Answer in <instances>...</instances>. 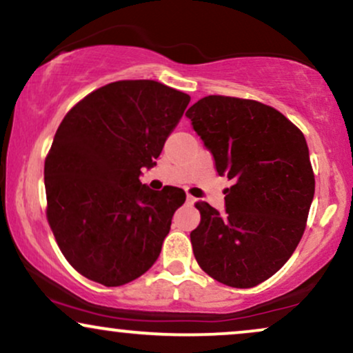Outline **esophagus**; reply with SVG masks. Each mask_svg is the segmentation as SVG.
Instances as JSON below:
<instances>
[{"label": "esophagus", "mask_w": 353, "mask_h": 353, "mask_svg": "<svg viewBox=\"0 0 353 353\" xmlns=\"http://www.w3.org/2000/svg\"><path fill=\"white\" fill-rule=\"evenodd\" d=\"M187 202H189V203H195V202H197V199L192 197L190 194H187Z\"/></svg>", "instance_id": "obj_1"}]
</instances>
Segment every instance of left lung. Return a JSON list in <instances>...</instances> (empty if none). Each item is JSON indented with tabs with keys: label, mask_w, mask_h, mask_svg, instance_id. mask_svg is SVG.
<instances>
[{
	"label": "left lung",
	"mask_w": 353,
	"mask_h": 353,
	"mask_svg": "<svg viewBox=\"0 0 353 353\" xmlns=\"http://www.w3.org/2000/svg\"><path fill=\"white\" fill-rule=\"evenodd\" d=\"M213 154L225 190V213L197 202L194 256L220 283L251 288L288 261L306 228L314 174L305 135L274 107L207 96L185 112Z\"/></svg>",
	"instance_id": "1"
}]
</instances>
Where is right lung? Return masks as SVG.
Returning a JSON list of instances; mask_svg holds the SVG:
<instances>
[{
	"label": "right lung",
	"instance_id": "obj_1",
	"mask_svg": "<svg viewBox=\"0 0 353 353\" xmlns=\"http://www.w3.org/2000/svg\"><path fill=\"white\" fill-rule=\"evenodd\" d=\"M190 96L151 79L105 84L79 101L46 159L47 220L74 270L105 287L143 275L185 192L141 184Z\"/></svg>",
	"mask_w": 353,
	"mask_h": 353
}]
</instances>
